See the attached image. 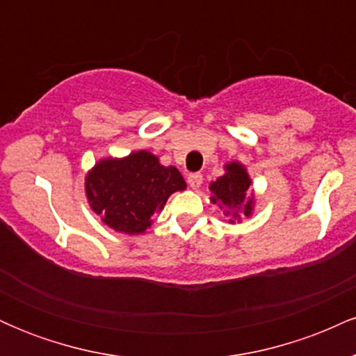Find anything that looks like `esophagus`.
Instances as JSON below:
<instances>
[{"label": "esophagus", "instance_id": "1", "mask_svg": "<svg viewBox=\"0 0 356 356\" xmlns=\"http://www.w3.org/2000/svg\"><path fill=\"white\" fill-rule=\"evenodd\" d=\"M202 181H204L202 174H199V172H192V174L187 175V184H189L192 189H199Z\"/></svg>", "mask_w": 356, "mask_h": 356}]
</instances>
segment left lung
<instances>
[{
    "label": "left lung",
    "instance_id": "8db88e82",
    "mask_svg": "<svg viewBox=\"0 0 356 356\" xmlns=\"http://www.w3.org/2000/svg\"><path fill=\"white\" fill-rule=\"evenodd\" d=\"M226 170L227 172L222 177L211 184V191L214 194L211 199L214 204H219L224 214L229 218L231 222H234L232 219L251 214L252 199L246 197L251 181H249L244 167L238 162L226 165Z\"/></svg>",
    "mask_w": 356,
    "mask_h": 356
}]
</instances>
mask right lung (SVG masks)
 <instances>
[{
    "label": "right lung",
    "instance_id": "right-lung-1",
    "mask_svg": "<svg viewBox=\"0 0 356 356\" xmlns=\"http://www.w3.org/2000/svg\"><path fill=\"white\" fill-rule=\"evenodd\" d=\"M186 189L175 167L159 164L150 152L130 154L125 159H105L87 177V197L92 209L112 229L137 234L150 226L175 191Z\"/></svg>",
    "mask_w": 356,
    "mask_h": 356
}]
</instances>
